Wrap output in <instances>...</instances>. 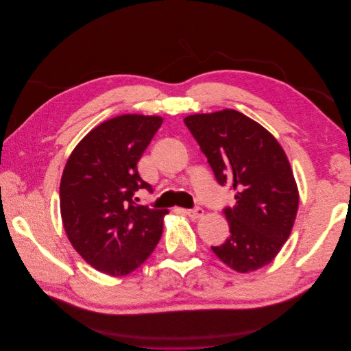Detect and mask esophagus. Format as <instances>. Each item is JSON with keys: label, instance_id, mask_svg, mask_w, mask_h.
Masks as SVG:
<instances>
[{"label": "esophagus", "instance_id": "34e87169", "mask_svg": "<svg viewBox=\"0 0 351 351\" xmlns=\"http://www.w3.org/2000/svg\"><path fill=\"white\" fill-rule=\"evenodd\" d=\"M184 214H186L189 218H192V219H200L202 217H205V210L202 209V208L186 209V210H184Z\"/></svg>", "mask_w": 351, "mask_h": 351}]
</instances>
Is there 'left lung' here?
I'll list each match as a JSON object with an SVG mask.
<instances>
[{"mask_svg": "<svg viewBox=\"0 0 351 351\" xmlns=\"http://www.w3.org/2000/svg\"><path fill=\"white\" fill-rule=\"evenodd\" d=\"M184 124L218 183L236 192V206L224 210L231 234L212 250L241 274L271 263L290 237L299 209V189L282 146L236 110L187 115Z\"/></svg>", "mask_w": 351, "mask_h": 351, "instance_id": "8db88e82", "label": "left lung"}]
</instances>
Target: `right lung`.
I'll list each match as a JSON object with an SVG mask.
<instances>
[{"instance_id": "add662e5", "label": "right lung", "mask_w": 351, "mask_h": 351, "mask_svg": "<svg viewBox=\"0 0 351 351\" xmlns=\"http://www.w3.org/2000/svg\"><path fill=\"white\" fill-rule=\"evenodd\" d=\"M162 117L123 114L98 124L70 154L60 183L66 234L80 256L111 277H124L151 256L162 236L167 209L136 204L152 190L137 162Z\"/></svg>"}]
</instances>
